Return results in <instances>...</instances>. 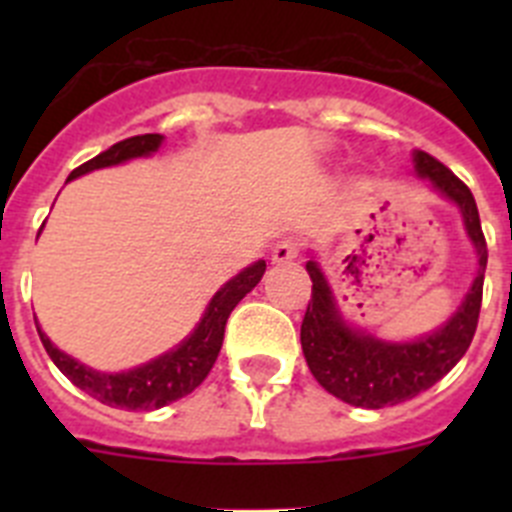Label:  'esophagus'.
<instances>
[{"label": "esophagus", "mask_w": 512, "mask_h": 512, "mask_svg": "<svg viewBox=\"0 0 512 512\" xmlns=\"http://www.w3.org/2000/svg\"><path fill=\"white\" fill-rule=\"evenodd\" d=\"M300 241H295V238H284V241H279L277 246H274V251H271V261L274 264H292V261L300 256Z\"/></svg>", "instance_id": "esophagus-1"}]
</instances>
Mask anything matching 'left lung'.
<instances>
[{"label": "left lung", "instance_id": "8db88e82", "mask_svg": "<svg viewBox=\"0 0 512 512\" xmlns=\"http://www.w3.org/2000/svg\"><path fill=\"white\" fill-rule=\"evenodd\" d=\"M413 161L418 176L428 179L436 192L461 210L469 241L477 248L479 269L464 302L443 328L418 341L390 343L346 325L323 271L315 261H307L312 300L307 302L300 328L302 354L320 387L356 408L379 410L413 400L454 369L477 330L487 266V241L479 225L477 202L467 184L431 153L415 151Z\"/></svg>", "mask_w": 512, "mask_h": 512}]
</instances>
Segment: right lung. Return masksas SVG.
Here are the masks:
<instances>
[{"instance_id":"1","label":"right lung","mask_w":512,"mask_h":512,"mask_svg":"<svg viewBox=\"0 0 512 512\" xmlns=\"http://www.w3.org/2000/svg\"><path fill=\"white\" fill-rule=\"evenodd\" d=\"M161 140H164V135L158 133L133 135V138L120 140V143L110 146L107 151L99 153V156H94L92 161H87V164H81L79 169L71 171L69 182L76 179V176L89 174V171L94 169L125 164L130 158L151 156L153 151H158ZM264 271L266 261H256V264H251L248 269H243L241 274H235L228 284L220 287V292H215V297H212L210 305H207L205 315H202L200 325L194 328V333H189L179 346L166 351L164 356H158V359L148 361V364L143 366H135L130 372H94V369L84 366L81 361L71 359L69 354L58 351L51 343V338L45 336L43 330L38 328L40 341H43L45 351H48V356L53 359V364H56L79 390H84L89 397H94V400L120 410L164 408V405L179 400V397H187L189 392L197 390V387L205 382L212 364H215L217 354H220V346H223L225 323H228L230 312H233V307L261 282Z\"/></svg>"}]
</instances>
